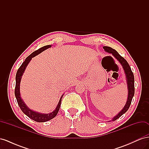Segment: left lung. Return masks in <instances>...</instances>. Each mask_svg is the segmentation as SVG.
Instances as JSON below:
<instances>
[{
  "mask_svg": "<svg viewBox=\"0 0 149 149\" xmlns=\"http://www.w3.org/2000/svg\"><path fill=\"white\" fill-rule=\"evenodd\" d=\"M103 48L106 52L112 54V55L114 56L116 59L120 63L122 66H123L125 75L126 82H127V84L128 96L127 99V101H126L125 104L123 108V109H122L118 114L115 116L111 120L108 121L111 122L114 121L116 119L119 118L122 115H123L125 112H127V111L129 109L130 104H131L132 100L134 95V76L131 70V68H130V67L127 61H126L123 57H122L118 53V52L109 47H103Z\"/></svg>",
  "mask_w": 149,
  "mask_h": 149,
  "instance_id": "left-lung-1",
  "label": "left lung"
}]
</instances>
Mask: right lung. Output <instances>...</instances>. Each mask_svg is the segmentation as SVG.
Returning a JSON list of instances; mask_svg holds the SVG:
<instances>
[{
	"label": "right lung",
	"instance_id": "add662e5",
	"mask_svg": "<svg viewBox=\"0 0 149 149\" xmlns=\"http://www.w3.org/2000/svg\"><path fill=\"white\" fill-rule=\"evenodd\" d=\"M50 47H52V45L44 46L41 48L38 49V50H36L31 53L30 55H29L27 58H26L24 62H23V63L22 64L19 70H18L16 74V77H15L16 84H15V96L17 99L18 104H19L22 111L23 112L26 116H27L29 118L31 119L32 120L36 122H38V123H43V122H47L55 118V117L57 115L58 111L60 109L61 102V99L64 94H63L61 97H60V100L59 102H58L57 106L56 107L55 109L53 111H52V112H49L48 114L40 113V112H36L30 109V108L26 105V104L25 103L24 100H22V98L21 97V96H20V85L22 76L23 75L26 66H27V65L29 63V62L31 61V59H32V58L38 55L40 53H42V52L45 50V49Z\"/></svg>",
	"mask_w": 149,
	"mask_h": 149
}]
</instances>
